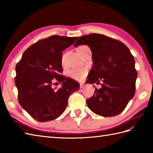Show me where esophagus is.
<instances>
[{
	"mask_svg": "<svg viewBox=\"0 0 153 153\" xmlns=\"http://www.w3.org/2000/svg\"><path fill=\"white\" fill-rule=\"evenodd\" d=\"M84 87H85V85H84L83 83H81V84H80V88H81V89L83 88Z\"/></svg>",
	"mask_w": 153,
	"mask_h": 153,
	"instance_id": "34e87169",
	"label": "esophagus"
}]
</instances>
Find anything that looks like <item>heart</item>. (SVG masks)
<instances>
[{
	"label": "heart",
	"instance_id": "1",
	"mask_svg": "<svg viewBox=\"0 0 153 153\" xmlns=\"http://www.w3.org/2000/svg\"><path fill=\"white\" fill-rule=\"evenodd\" d=\"M87 47V46H85V45H82V46L79 47L77 49L83 48V47ZM64 60H65V55L63 54L62 56V58H61V62H62V66H64V64H65ZM86 74H87V69L84 68H73V69L70 70L68 72V76L71 77V78H72L74 79H76V80L82 79L83 77L85 76Z\"/></svg>",
	"mask_w": 153,
	"mask_h": 153
}]
</instances>
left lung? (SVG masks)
<instances>
[{"label":"left lung","instance_id":"left-lung-1","mask_svg":"<svg viewBox=\"0 0 153 153\" xmlns=\"http://www.w3.org/2000/svg\"><path fill=\"white\" fill-rule=\"evenodd\" d=\"M82 45H88L92 51L93 66L87 83L103 82L101 88H96L93 97L87 99V106L101 116L118 115L135 93L137 71L134 56L122 42L102 34L84 35L74 46Z\"/></svg>","mask_w":153,"mask_h":153}]
</instances>
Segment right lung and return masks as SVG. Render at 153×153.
I'll use <instances>...</instances> for the list:
<instances>
[{"label":"right lung","instance_id":"right-lung-1","mask_svg":"<svg viewBox=\"0 0 153 153\" xmlns=\"http://www.w3.org/2000/svg\"><path fill=\"white\" fill-rule=\"evenodd\" d=\"M77 37L52 35L28 47L16 66L14 78L19 105L32 118L45 122L59 117L68 106V97L79 89V83L62 76V51ZM62 82L51 87L53 79Z\"/></svg>","mask_w":153,"mask_h":153}]
</instances>
